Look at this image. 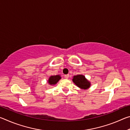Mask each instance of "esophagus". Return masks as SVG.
<instances>
[{"label": "esophagus", "instance_id": "34e87169", "mask_svg": "<svg viewBox=\"0 0 130 130\" xmlns=\"http://www.w3.org/2000/svg\"><path fill=\"white\" fill-rule=\"evenodd\" d=\"M69 74H67V75H65V78L67 79L69 78Z\"/></svg>", "mask_w": 130, "mask_h": 130}]
</instances>
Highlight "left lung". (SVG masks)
Segmentation results:
<instances>
[{"mask_svg": "<svg viewBox=\"0 0 130 130\" xmlns=\"http://www.w3.org/2000/svg\"><path fill=\"white\" fill-rule=\"evenodd\" d=\"M72 81L77 86L81 89L85 90L88 89L91 85V82L88 80L83 74H77L76 76H74Z\"/></svg>", "mask_w": 130, "mask_h": 130, "instance_id": "obj_1", "label": "left lung"}]
</instances>
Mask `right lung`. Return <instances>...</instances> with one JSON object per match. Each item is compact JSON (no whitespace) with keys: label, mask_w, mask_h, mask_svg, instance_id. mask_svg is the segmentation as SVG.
Masks as SVG:
<instances>
[{"label":"right lung","mask_w":130,"mask_h":130,"mask_svg":"<svg viewBox=\"0 0 130 130\" xmlns=\"http://www.w3.org/2000/svg\"><path fill=\"white\" fill-rule=\"evenodd\" d=\"M61 79V75H54L49 77L47 80V83L50 85H54L58 82L59 80Z\"/></svg>","instance_id":"obj_1"}]
</instances>
